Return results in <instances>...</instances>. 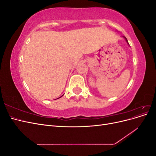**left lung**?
<instances>
[{"mask_svg":"<svg viewBox=\"0 0 156 156\" xmlns=\"http://www.w3.org/2000/svg\"><path fill=\"white\" fill-rule=\"evenodd\" d=\"M124 37V38L126 39V41H127V44H128V41H127V39H126V37Z\"/></svg>","mask_w":156,"mask_h":156,"instance_id":"1","label":"left lung"}]
</instances>
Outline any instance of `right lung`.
Returning <instances> with one entry per match:
<instances>
[{"instance_id": "obj_1", "label": "right lung", "mask_w": 156, "mask_h": 156, "mask_svg": "<svg viewBox=\"0 0 156 156\" xmlns=\"http://www.w3.org/2000/svg\"><path fill=\"white\" fill-rule=\"evenodd\" d=\"M62 96H61V97H62Z\"/></svg>"}]
</instances>
